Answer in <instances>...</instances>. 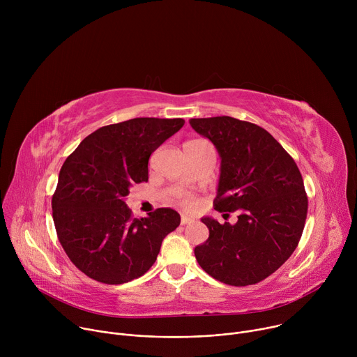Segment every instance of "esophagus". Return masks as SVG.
Segmentation results:
<instances>
[{"label":"esophagus","mask_w":357,"mask_h":357,"mask_svg":"<svg viewBox=\"0 0 357 357\" xmlns=\"http://www.w3.org/2000/svg\"><path fill=\"white\" fill-rule=\"evenodd\" d=\"M193 222H195V220H193L192 218H188V216H182V218H181V225H183V226H185V225H190V223H193Z\"/></svg>","instance_id":"1"}]
</instances>
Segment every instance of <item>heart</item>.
Here are the masks:
<instances>
[{"label":"heart","mask_w":357,"mask_h":357,"mask_svg":"<svg viewBox=\"0 0 357 357\" xmlns=\"http://www.w3.org/2000/svg\"><path fill=\"white\" fill-rule=\"evenodd\" d=\"M181 203H182V206H185V208H193L195 206V200H193L192 196H182Z\"/></svg>","instance_id":"obj_1"}]
</instances>
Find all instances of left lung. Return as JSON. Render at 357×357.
I'll list each match as a JSON object with an SVG mask.
<instances>
[{
	"instance_id": "8db88e82",
	"label": "left lung",
	"mask_w": 357,
	"mask_h": 357,
	"mask_svg": "<svg viewBox=\"0 0 357 357\" xmlns=\"http://www.w3.org/2000/svg\"><path fill=\"white\" fill-rule=\"evenodd\" d=\"M189 123L213 142L222 160L215 209L240 213L236 225L202 218L209 238L195 247L196 260L225 284H257L299 243L308 213L302 175L281 144L256 124L229 116Z\"/></svg>"
}]
</instances>
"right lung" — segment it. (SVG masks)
Returning <instances> with one entry per match:
<instances>
[{"instance_id": "right-lung-1", "label": "right lung", "mask_w": 357, "mask_h": 357, "mask_svg": "<svg viewBox=\"0 0 357 357\" xmlns=\"http://www.w3.org/2000/svg\"><path fill=\"white\" fill-rule=\"evenodd\" d=\"M185 120L139 117L101 127L63 162L52 197L58 238L87 277L110 285L144 275L181 216L169 208L135 219L126 197L148 181V160Z\"/></svg>"}]
</instances>
